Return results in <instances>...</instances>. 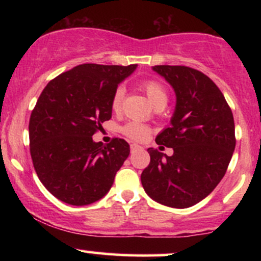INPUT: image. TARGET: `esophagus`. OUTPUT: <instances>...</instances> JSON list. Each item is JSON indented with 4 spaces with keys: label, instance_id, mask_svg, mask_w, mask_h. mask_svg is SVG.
<instances>
[{
    "label": "esophagus",
    "instance_id": "1",
    "mask_svg": "<svg viewBox=\"0 0 261 261\" xmlns=\"http://www.w3.org/2000/svg\"><path fill=\"white\" fill-rule=\"evenodd\" d=\"M130 148H131V152H135V151H136V149H141L142 147L137 145V143H131Z\"/></svg>",
    "mask_w": 261,
    "mask_h": 261
}]
</instances>
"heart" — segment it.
Here are the masks:
<instances>
[{
	"label": "heart",
	"mask_w": 261,
	"mask_h": 261,
	"mask_svg": "<svg viewBox=\"0 0 261 261\" xmlns=\"http://www.w3.org/2000/svg\"><path fill=\"white\" fill-rule=\"evenodd\" d=\"M141 88L146 93L148 99L153 104L155 109H163L168 103V91L160 81L154 79L145 80L141 83ZM125 97V88L122 86L116 87L110 98V108L114 113H119L122 108ZM121 133L128 139L134 141H143L151 135V128L139 121H128L121 127Z\"/></svg>",
	"instance_id": "heart-1"
}]
</instances>
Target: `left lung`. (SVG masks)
I'll return each mask as SVG.
<instances>
[{"label": "left lung", "mask_w": 261, "mask_h": 261, "mask_svg": "<svg viewBox=\"0 0 261 261\" xmlns=\"http://www.w3.org/2000/svg\"><path fill=\"white\" fill-rule=\"evenodd\" d=\"M176 94L170 127L155 142L172 155L148 148L151 162L141 174L147 195L162 205L187 208L200 202L226 174L236 147L232 110L210 77L188 66H153Z\"/></svg>", "instance_id": "obj_1"}]
</instances>
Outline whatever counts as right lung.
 Returning <instances> with one entry per match:
<instances>
[{
  "instance_id": "1",
  "label": "right lung",
  "mask_w": 261,
  "mask_h": 261,
  "mask_svg": "<svg viewBox=\"0 0 261 261\" xmlns=\"http://www.w3.org/2000/svg\"><path fill=\"white\" fill-rule=\"evenodd\" d=\"M136 66L79 65L41 92L29 120L31 155L38 178L61 201L89 205L112 188L130 146L116 137L103 145L92 136L112 118L113 92Z\"/></svg>"
}]
</instances>
